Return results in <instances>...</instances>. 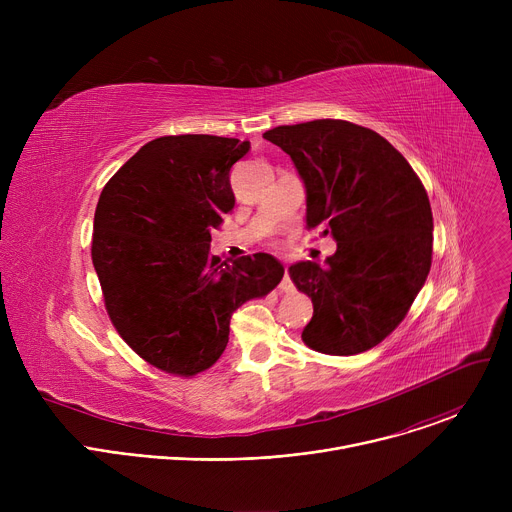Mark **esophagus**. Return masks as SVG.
I'll return each mask as SVG.
<instances>
[{"label":"esophagus","instance_id":"34e87169","mask_svg":"<svg viewBox=\"0 0 512 512\" xmlns=\"http://www.w3.org/2000/svg\"><path fill=\"white\" fill-rule=\"evenodd\" d=\"M279 289L283 291V294H291V291H294V289H296V287H294V283H291V277H289L287 265H285V271H283V281H281Z\"/></svg>","mask_w":512,"mask_h":512}]
</instances>
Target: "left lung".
Instances as JSON below:
<instances>
[{
    "label": "left lung",
    "instance_id": "obj_1",
    "mask_svg": "<svg viewBox=\"0 0 512 512\" xmlns=\"http://www.w3.org/2000/svg\"><path fill=\"white\" fill-rule=\"evenodd\" d=\"M263 137L306 184V227L338 243L326 265L289 267L314 304L304 344L332 356L377 346L403 322L431 267L433 216L419 176L385 137L350 121L279 125Z\"/></svg>",
    "mask_w": 512,
    "mask_h": 512
}]
</instances>
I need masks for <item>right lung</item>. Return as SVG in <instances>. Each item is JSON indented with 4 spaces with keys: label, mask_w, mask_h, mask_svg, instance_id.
Masks as SVG:
<instances>
[{
    "label": "right lung",
    "mask_w": 512,
    "mask_h": 512,
    "mask_svg": "<svg viewBox=\"0 0 512 512\" xmlns=\"http://www.w3.org/2000/svg\"><path fill=\"white\" fill-rule=\"evenodd\" d=\"M249 141L164 135L105 184L91 257L105 310L127 346L158 371L190 379L229 342L233 312L283 277L267 253L231 265L210 255V233L235 206L231 168Z\"/></svg>",
    "instance_id": "add662e5"
}]
</instances>
